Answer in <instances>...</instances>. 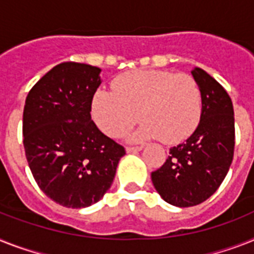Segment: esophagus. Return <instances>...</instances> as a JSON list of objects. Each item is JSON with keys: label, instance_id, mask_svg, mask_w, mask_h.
I'll list each match as a JSON object with an SVG mask.
<instances>
[{"label": "esophagus", "instance_id": "esophagus-1", "mask_svg": "<svg viewBox=\"0 0 254 254\" xmlns=\"http://www.w3.org/2000/svg\"><path fill=\"white\" fill-rule=\"evenodd\" d=\"M142 149V145H137V146H127V153H136L140 152Z\"/></svg>", "mask_w": 254, "mask_h": 254}]
</instances>
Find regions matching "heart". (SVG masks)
Wrapping results in <instances>:
<instances>
[{
  "label": "heart",
  "mask_w": 254,
  "mask_h": 254,
  "mask_svg": "<svg viewBox=\"0 0 254 254\" xmlns=\"http://www.w3.org/2000/svg\"><path fill=\"white\" fill-rule=\"evenodd\" d=\"M202 113V94L193 76L166 70H136L119 75L113 92L98 91L93 117L110 136L125 133L140 117L139 139L161 137L178 142L196 129Z\"/></svg>",
  "instance_id": "obj_1"
}]
</instances>
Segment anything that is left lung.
Masks as SVG:
<instances>
[{"mask_svg": "<svg viewBox=\"0 0 254 254\" xmlns=\"http://www.w3.org/2000/svg\"><path fill=\"white\" fill-rule=\"evenodd\" d=\"M202 94L197 128L170 149L152 182L163 200L179 207L194 206L210 197L228 173L235 149L234 106L226 89L202 68L192 70Z\"/></svg>", "mask_w": 254, "mask_h": 254, "instance_id": "1", "label": "left lung"}]
</instances>
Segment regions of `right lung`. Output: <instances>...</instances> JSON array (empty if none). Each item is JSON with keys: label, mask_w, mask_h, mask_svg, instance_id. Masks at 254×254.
Returning a JSON list of instances; mask_svg holds the SVG:
<instances>
[{"label": "right lung", "mask_w": 254, "mask_h": 254, "mask_svg": "<svg viewBox=\"0 0 254 254\" xmlns=\"http://www.w3.org/2000/svg\"><path fill=\"white\" fill-rule=\"evenodd\" d=\"M100 72L91 64L64 62L44 75L26 98L27 162L40 190L62 206L80 209L101 200L126 154L91 118Z\"/></svg>", "instance_id": "add662e5"}]
</instances>
